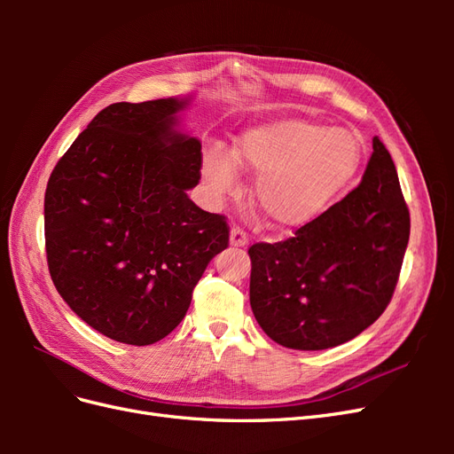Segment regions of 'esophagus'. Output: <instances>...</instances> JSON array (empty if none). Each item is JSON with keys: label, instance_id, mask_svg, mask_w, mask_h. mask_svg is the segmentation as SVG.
Segmentation results:
<instances>
[{"label": "esophagus", "instance_id": "obj_1", "mask_svg": "<svg viewBox=\"0 0 454 454\" xmlns=\"http://www.w3.org/2000/svg\"><path fill=\"white\" fill-rule=\"evenodd\" d=\"M248 232L240 227H232L231 229V246H235V248H244L246 244H248Z\"/></svg>", "mask_w": 454, "mask_h": 454}]
</instances>
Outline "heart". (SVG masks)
<instances>
[{"label":"heart","mask_w":454,"mask_h":454,"mask_svg":"<svg viewBox=\"0 0 454 454\" xmlns=\"http://www.w3.org/2000/svg\"><path fill=\"white\" fill-rule=\"evenodd\" d=\"M364 149L348 130L309 119H278L240 134L235 157L210 149L204 176L214 193L232 189L240 168L259 174V210L280 225H301L318 215L360 168Z\"/></svg>","instance_id":"obj_1"}]
</instances>
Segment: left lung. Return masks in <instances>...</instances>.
I'll use <instances>...</instances> for the list:
<instances>
[{
	"mask_svg": "<svg viewBox=\"0 0 454 454\" xmlns=\"http://www.w3.org/2000/svg\"><path fill=\"white\" fill-rule=\"evenodd\" d=\"M411 217L388 149L373 138L362 184L295 235L255 242L250 305L278 345H342L388 307L409 242Z\"/></svg>",
	"mask_w": 454,
	"mask_h": 454,
	"instance_id": "left-lung-1",
	"label": "left lung"
}]
</instances>
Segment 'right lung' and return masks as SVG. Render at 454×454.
<instances>
[{"label": "right lung", "instance_id": "obj_1", "mask_svg": "<svg viewBox=\"0 0 454 454\" xmlns=\"http://www.w3.org/2000/svg\"><path fill=\"white\" fill-rule=\"evenodd\" d=\"M184 100L104 107L59 159L45 191L54 287L102 335L145 347L184 320L210 259L229 246L222 214L185 191L200 142L174 130Z\"/></svg>", "mask_w": 454, "mask_h": 454}]
</instances>
